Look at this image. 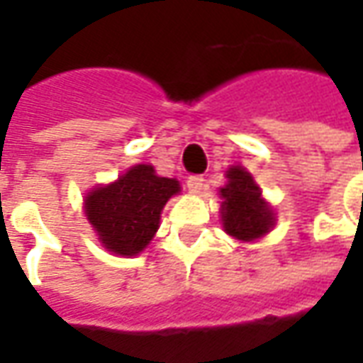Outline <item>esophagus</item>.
Wrapping results in <instances>:
<instances>
[{"mask_svg": "<svg viewBox=\"0 0 363 363\" xmlns=\"http://www.w3.org/2000/svg\"><path fill=\"white\" fill-rule=\"evenodd\" d=\"M186 186H189L192 194H200V190L204 189V177L192 174V177H189V181H186Z\"/></svg>", "mask_w": 363, "mask_h": 363, "instance_id": "obj_1", "label": "esophagus"}]
</instances>
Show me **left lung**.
<instances>
[{
  "label": "left lung",
  "mask_w": 363,
  "mask_h": 363,
  "mask_svg": "<svg viewBox=\"0 0 363 363\" xmlns=\"http://www.w3.org/2000/svg\"><path fill=\"white\" fill-rule=\"evenodd\" d=\"M228 184L220 189L221 223L225 233L239 241H255L267 235L274 225V212L262 200L259 184L243 167H229Z\"/></svg>",
  "instance_id": "obj_1"
}]
</instances>
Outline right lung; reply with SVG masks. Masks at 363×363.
I'll use <instances>...</instances> for the list:
<instances>
[{"label": "right lung", "instance_id": "1", "mask_svg": "<svg viewBox=\"0 0 363 363\" xmlns=\"http://www.w3.org/2000/svg\"><path fill=\"white\" fill-rule=\"evenodd\" d=\"M179 192L177 179L159 177L151 165H134L118 181L91 190L83 208L104 249L135 257L159 229L167 200Z\"/></svg>", "mask_w": 363, "mask_h": 363}]
</instances>
